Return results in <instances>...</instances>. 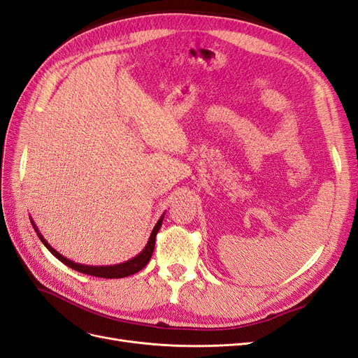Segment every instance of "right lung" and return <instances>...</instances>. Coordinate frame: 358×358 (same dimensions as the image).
I'll return each mask as SVG.
<instances>
[{
    "label": "right lung",
    "instance_id": "right-lung-1",
    "mask_svg": "<svg viewBox=\"0 0 358 358\" xmlns=\"http://www.w3.org/2000/svg\"><path fill=\"white\" fill-rule=\"evenodd\" d=\"M162 218L164 216H161L159 221L157 222L155 229L152 230V234H150L149 237V242L148 245L145 246V249L142 252H140L137 257H134L133 259H128L127 263H122V264H116V266H103V267H94V266H83V264H78V263H73L70 262V259H67L66 257H62L61 254H58L55 249H53L45 239H43V236L38 233L37 227L34 225V222H32V227H34V230L37 231V236L40 237V241L43 242V245H45L49 251L55 255L59 262H62L66 266L78 270V272L80 273H85V275H90V276H95V278H106V279H113V278H125V276H129V275H134L137 272H140L148 263L150 257H152V252H154V248H155V237H157V233L158 230L161 229V224H162Z\"/></svg>",
    "mask_w": 358,
    "mask_h": 358
}]
</instances>
